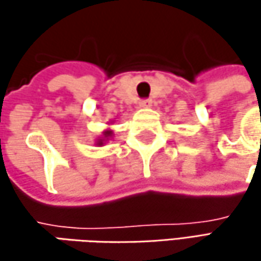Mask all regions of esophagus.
Returning a JSON list of instances; mask_svg holds the SVG:
<instances>
[{
  "instance_id": "esophagus-1",
  "label": "esophagus",
  "mask_w": 261,
  "mask_h": 261,
  "mask_svg": "<svg viewBox=\"0 0 261 261\" xmlns=\"http://www.w3.org/2000/svg\"><path fill=\"white\" fill-rule=\"evenodd\" d=\"M151 104H152L151 99H140V101H139V106H140V107H151Z\"/></svg>"
}]
</instances>
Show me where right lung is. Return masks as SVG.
<instances>
[{"mask_svg": "<svg viewBox=\"0 0 261 261\" xmlns=\"http://www.w3.org/2000/svg\"><path fill=\"white\" fill-rule=\"evenodd\" d=\"M110 134H112L110 131H106V137H107V136H110ZM101 143H102V142H99V145H101Z\"/></svg>", "mask_w": 261, "mask_h": 261, "instance_id": "obj_1", "label": "right lung"}]
</instances>
